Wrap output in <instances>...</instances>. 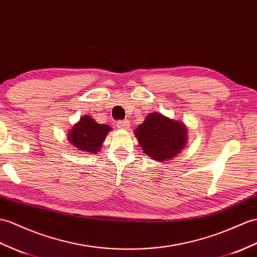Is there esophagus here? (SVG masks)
Returning a JSON list of instances; mask_svg holds the SVG:
<instances>
[{
    "label": "esophagus",
    "instance_id": "obj_1",
    "mask_svg": "<svg viewBox=\"0 0 257 257\" xmlns=\"http://www.w3.org/2000/svg\"><path fill=\"white\" fill-rule=\"evenodd\" d=\"M129 121L128 120H123V121H119L117 122V127L119 129H128L129 128Z\"/></svg>",
    "mask_w": 257,
    "mask_h": 257
}]
</instances>
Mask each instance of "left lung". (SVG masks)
I'll list each match as a JSON object with an SVG mask.
<instances>
[{"label":"left lung","instance_id":"8db88e82","mask_svg":"<svg viewBox=\"0 0 257 257\" xmlns=\"http://www.w3.org/2000/svg\"><path fill=\"white\" fill-rule=\"evenodd\" d=\"M134 134L143 152L159 162L177 157L187 143L186 124L158 111L150 112Z\"/></svg>","mask_w":257,"mask_h":257}]
</instances>
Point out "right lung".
Masks as SVG:
<instances>
[{"instance_id": "obj_1", "label": "right lung", "mask_w": 257, "mask_h": 257, "mask_svg": "<svg viewBox=\"0 0 257 257\" xmlns=\"http://www.w3.org/2000/svg\"><path fill=\"white\" fill-rule=\"evenodd\" d=\"M109 131L108 124L97 123L91 116L84 115L69 130L67 138L77 151L95 154L100 151Z\"/></svg>"}]
</instances>
